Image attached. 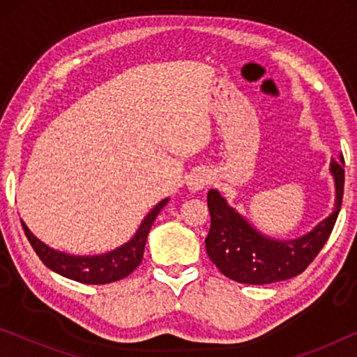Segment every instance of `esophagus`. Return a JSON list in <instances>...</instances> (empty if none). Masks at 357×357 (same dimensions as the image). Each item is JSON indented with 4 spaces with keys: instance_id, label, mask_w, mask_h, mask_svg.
<instances>
[{
    "instance_id": "34e87169",
    "label": "esophagus",
    "mask_w": 357,
    "mask_h": 357,
    "mask_svg": "<svg viewBox=\"0 0 357 357\" xmlns=\"http://www.w3.org/2000/svg\"><path fill=\"white\" fill-rule=\"evenodd\" d=\"M209 180H211V175H209L206 170H195V172L188 177L187 187L188 190H192V192H199V190L206 187Z\"/></svg>"
}]
</instances>
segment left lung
<instances>
[{"instance_id": "8db88e82", "label": "left lung", "mask_w": 357, "mask_h": 357, "mask_svg": "<svg viewBox=\"0 0 357 357\" xmlns=\"http://www.w3.org/2000/svg\"><path fill=\"white\" fill-rule=\"evenodd\" d=\"M344 159H331L335 182L333 211L304 236L275 238L258 231L245 216L227 203L218 190L208 192L211 227L206 253L224 276L243 284H270L301 275L328 241L338 218L344 190Z\"/></svg>"}]
</instances>
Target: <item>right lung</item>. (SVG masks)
Here are the masks:
<instances>
[{"label":"right lung","instance_id":"add662e5","mask_svg":"<svg viewBox=\"0 0 357 357\" xmlns=\"http://www.w3.org/2000/svg\"><path fill=\"white\" fill-rule=\"evenodd\" d=\"M167 203L169 198L160 199L146 214L139 227L136 229L135 236L128 242L110 252L99 253V255H73V253L56 250V248H52L33 236L22 219L21 224L38 258L52 271L68 278V280L84 282V284H107V282L123 280L139 266L141 260H143L146 238H148V234L153 227V222L158 218L160 209Z\"/></svg>","mask_w":357,"mask_h":357}]
</instances>
